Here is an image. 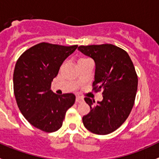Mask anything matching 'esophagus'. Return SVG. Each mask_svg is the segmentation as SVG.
<instances>
[{
    "label": "esophagus",
    "instance_id": "1",
    "mask_svg": "<svg viewBox=\"0 0 159 159\" xmlns=\"http://www.w3.org/2000/svg\"><path fill=\"white\" fill-rule=\"evenodd\" d=\"M75 101H76L77 103H80V102H82L84 101V99H83V98L80 97V96H77Z\"/></svg>",
    "mask_w": 159,
    "mask_h": 159
}]
</instances>
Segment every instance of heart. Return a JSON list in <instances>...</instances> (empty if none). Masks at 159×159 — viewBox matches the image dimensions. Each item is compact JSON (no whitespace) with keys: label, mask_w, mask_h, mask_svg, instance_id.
<instances>
[{"label":"heart","mask_w":159,"mask_h":159,"mask_svg":"<svg viewBox=\"0 0 159 159\" xmlns=\"http://www.w3.org/2000/svg\"><path fill=\"white\" fill-rule=\"evenodd\" d=\"M89 59L88 58H84V57H82V58H80L79 60H78V63H80V62H83V61H89Z\"/></svg>","instance_id":"b5f03b06"}]
</instances>
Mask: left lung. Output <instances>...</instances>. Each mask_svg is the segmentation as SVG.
Instances as JSON below:
<instances>
[{"label": "left lung", "mask_w": 159, "mask_h": 159, "mask_svg": "<svg viewBox=\"0 0 159 159\" xmlns=\"http://www.w3.org/2000/svg\"><path fill=\"white\" fill-rule=\"evenodd\" d=\"M78 49L95 63L93 90L103 91L102 102L84 98L91 111L83 117V124L94 134H110L125 122L134 105L138 89L134 65L125 51L113 44Z\"/></svg>", "instance_id": "8db88e82"}]
</instances>
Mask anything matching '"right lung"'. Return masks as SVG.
Here are the masks:
<instances>
[{"label":"right lung","mask_w":159,"mask_h":159,"mask_svg":"<svg viewBox=\"0 0 159 159\" xmlns=\"http://www.w3.org/2000/svg\"><path fill=\"white\" fill-rule=\"evenodd\" d=\"M77 48L40 43L17 61L13 77L14 96L21 114L34 127L45 132L57 131L66 111L75 104V94L58 95L51 86L64 61Z\"/></svg>","instance_id":"add662e5"}]
</instances>
